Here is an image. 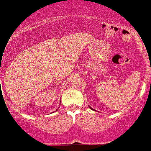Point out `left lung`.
<instances>
[{"label":"left lung","instance_id":"obj_1","mask_svg":"<svg viewBox=\"0 0 151 151\" xmlns=\"http://www.w3.org/2000/svg\"><path fill=\"white\" fill-rule=\"evenodd\" d=\"M89 107H90V106H89ZM90 109H92V110H93V109L92 108H91V107H90Z\"/></svg>","mask_w":151,"mask_h":151}]
</instances>
